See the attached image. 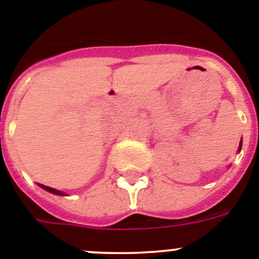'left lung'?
Segmentation results:
<instances>
[{
    "label": "left lung",
    "mask_w": 259,
    "mask_h": 259,
    "mask_svg": "<svg viewBox=\"0 0 259 259\" xmlns=\"http://www.w3.org/2000/svg\"><path fill=\"white\" fill-rule=\"evenodd\" d=\"M241 147H243V141H240L239 148H237V152H240V151H241Z\"/></svg>",
    "instance_id": "left-lung-1"
}]
</instances>
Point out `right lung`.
<instances>
[{"mask_svg": "<svg viewBox=\"0 0 259 259\" xmlns=\"http://www.w3.org/2000/svg\"><path fill=\"white\" fill-rule=\"evenodd\" d=\"M38 186H39V187H41V188H44V190H46V191H48V192H50V193H54V195H58V196H66V193H64V192H62V191H59V190H55V188L48 187V186L39 185V183H38Z\"/></svg>", "mask_w": 259, "mask_h": 259, "instance_id": "obj_1", "label": "right lung"}]
</instances>
